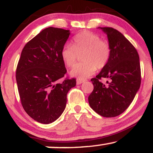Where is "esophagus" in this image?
<instances>
[{"label": "esophagus", "mask_w": 153, "mask_h": 153, "mask_svg": "<svg viewBox=\"0 0 153 153\" xmlns=\"http://www.w3.org/2000/svg\"><path fill=\"white\" fill-rule=\"evenodd\" d=\"M85 80H86V79H77L76 80L77 85H80V84H81L83 82H85Z\"/></svg>", "instance_id": "esophagus-1"}]
</instances>
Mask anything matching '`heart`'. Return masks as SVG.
Here are the masks:
<instances>
[{"label": "heart", "instance_id": "b5f03b06", "mask_svg": "<svg viewBox=\"0 0 153 153\" xmlns=\"http://www.w3.org/2000/svg\"><path fill=\"white\" fill-rule=\"evenodd\" d=\"M82 62L73 67V76L82 79L91 76L97 69H103L109 61L111 49L108 41L96 33L82 31L73 38V45L65 44L61 50V57L67 66L71 68L81 54Z\"/></svg>", "mask_w": 153, "mask_h": 153}]
</instances>
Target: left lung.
<instances>
[{"label":"left lung","mask_w":153,"mask_h":153,"mask_svg":"<svg viewBox=\"0 0 153 153\" xmlns=\"http://www.w3.org/2000/svg\"><path fill=\"white\" fill-rule=\"evenodd\" d=\"M106 33L111 49L108 64L91 79L94 90L88 96L93 110L103 117L122 114L132 102L141 83V69L137 51L117 29L101 27ZM106 79L103 83L101 80Z\"/></svg>","instance_id":"8db88e82"}]
</instances>
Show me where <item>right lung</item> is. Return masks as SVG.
Returning a JSON list of instances; mask_svg holds the SVG:
<instances>
[{
	"instance_id": "add662e5",
	"label": "right lung",
	"mask_w": 153,
	"mask_h": 153,
	"mask_svg": "<svg viewBox=\"0 0 153 153\" xmlns=\"http://www.w3.org/2000/svg\"><path fill=\"white\" fill-rule=\"evenodd\" d=\"M69 35V30L60 28L45 29L26 44L17 65L16 78L23 108L42 124L60 117L67 94L76 85L75 78L65 77L67 70L61 57Z\"/></svg>"
}]
</instances>
